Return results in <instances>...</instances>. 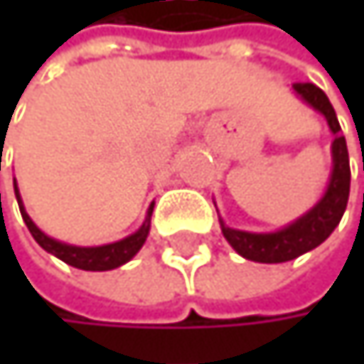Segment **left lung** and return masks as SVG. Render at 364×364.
<instances>
[{
  "label": "left lung",
  "instance_id": "8db88e82",
  "mask_svg": "<svg viewBox=\"0 0 364 364\" xmlns=\"http://www.w3.org/2000/svg\"><path fill=\"white\" fill-rule=\"evenodd\" d=\"M293 92L306 105H310L312 109L325 115L328 130L333 132V143H331L333 168H331V177H328L323 198L301 217H297L295 221H291L289 225L276 232L259 234V232L236 230V228L225 225V221L219 217L221 232L225 240L232 245V249L238 255H242L245 259L257 261V263H284L316 249L339 225L343 210L348 206L350 158H348L346 136H341V126L337 122L335 109L327 99V95L314 84H293Z\"/></svg>",
  "mask_w": 364,
  "mask_h": 364
}]
</instances>
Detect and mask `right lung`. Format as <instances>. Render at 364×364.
<instances>
[{
	"label": "right lung",
	"mask_w": 364,
	"mask_h": 364,
	"mask_svg": "<svg viewBox=\"0 0 364 364\" xmlns=\"http://www.w3.org/2000/svg\"><path fill=\"white\" fill-rule=\"evenodd\" d=\"M14 193H16V202H18V208H21V215H23V221L27 223L31 236L36 238V242L46 251V253L58 257L60 261L77 267V269H86V272H107V269H115L124 263H128L134 255L141 251V247L145 245L147 236H149V228H151V213H154V202L149 204L147 208V217L143 221V225L117 240V242H109V245H101V247H75V245H67V242H60L56 238H50L48 234H43L33 219L29 217V213L25 210V204H23V198H21V191H18V185L14 179Z\"/></svg>",
	"instance_id": "add662e5"
}]
</instances>
